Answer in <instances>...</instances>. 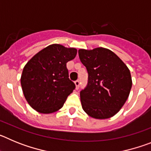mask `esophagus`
I'll return each mask as SVG.
<instances>
[{"label": "esophagus", "instance_id": "obj_1", "mask_svg": "<svg viewBox=\"0 0 151 151\" xmlns=\"http://www.w3.org/2000/svg\"><path fill=\"white\" fill-rule=\"evenodd\" d=\"M75 85H76V88L78 89L79 88V85H80V82L79 80H77L75 82Z\"/></svg>", "mask_w": 151, "mask_h": 151}]
</instances>
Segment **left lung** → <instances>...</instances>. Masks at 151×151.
<instances>
[{"mask_svg":"<svg viewBox=\"0 0 151 151\" xmlns=\"http://www.w3.org/2000/svg\"><path fill=\"white\" fill-rule=\"evenodd\" d=\"M78 56L88 73L87 87L80 92L82 109L94 119L113 117L130 94L132 80L129 68L116 54L104 47L79 49Z\"/></svg>","mask_w":151,"mask_h":151,"instance_id":"left-lung-1","label":"left lung"}]
</instances>
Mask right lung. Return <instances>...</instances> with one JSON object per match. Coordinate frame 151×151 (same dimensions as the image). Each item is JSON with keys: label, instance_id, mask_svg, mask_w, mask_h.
<instances>
[{"label": "right lung", "instance_id": "right-lung-1", "mask_svg": "<svg viewBox=\"0 0 151 151\" xmlns=\"http://www.w3.org/2000/svg\"><path fill=\"white\" fill-rule=\"evenodd\" d=\"M76 54L74 47L53 44L28 61L20 82L24 97L31 107L44 114L54 113L63 107L76 88L69 78L66 63Z\"/></svg>", "mask_w": 151, "mask_h": 151}]
</instances>
